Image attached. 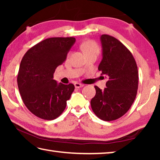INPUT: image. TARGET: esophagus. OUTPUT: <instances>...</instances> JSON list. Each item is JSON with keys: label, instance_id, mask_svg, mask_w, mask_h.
<instances>
[{"label": "esophagus", "instance_id": "34e87169", "mask_svg": "<svg viewBox=\"0 0 160 160\" xmlns=\"http://www.w3.org/2000/svg\"><path fill=\"white\" fill-rule=\"evenodd\" d=\"M74 85H75V88H82V87L84 86L83 84H81L79 82H75Z\"/></svg>", "mask_w": 160, "mask_h": 160}]
</instances>
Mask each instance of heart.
I'll return each mask as SVG.
<instances>
[{"label": "heart", "mask_w": 160, "mask_h": 160, "mask_svg": "<svg viewBox=\"0 0 160 160\" xmlns=\"http://www.w3.org/2000/svg\"><path fill=\"white\" fill-rule=\"evenodd\" d=\"M81 48L85 53L86 55L90 53H99V47L97 43L92 41V40H88L83 42L81 44Z\"/></svg>", "instance_id": "1"}]
</instances>
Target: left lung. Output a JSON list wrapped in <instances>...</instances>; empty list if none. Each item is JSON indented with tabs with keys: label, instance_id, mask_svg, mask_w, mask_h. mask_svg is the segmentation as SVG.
Segmentation results:
<instances>
[{
	"label": "left lung",
	"instance_id": "left-lung-1",
	"mask_svg": "<svg viewBox=\"0 0 160 160\" xmlns=\"http://www.w3.org/2000/svg\"><path fill=\"white\" fill-rule=\"evenodd\" d=\"M103 58L98 70L107 78V88L94 86L96 94L90 104L97 117L105 121L121 118L128 112L136 97L138 71L131 51L115 37L102 34Z\"/></svg>",
	"mask_w": 160,
	"mask_h": 160
}]
</instances>
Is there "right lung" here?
<instances>
[{"label":"right lung","mask_w":160,"mask_h":160,"mask_svg":"<svg viewBox=\"0 0 160 160\" xmlns=\"http://www.w3.org/2000/svg\"><path fill=\"white\" fill-rule=\"evenodd\" d=\"M75 42L74 37L48 38L29 48L22 59L18 89L26 107L37 117L53 120L66 109L75 86L58 84L53 73Z\"/></svg>","instance_id":"add662e5"}]
</instances>
